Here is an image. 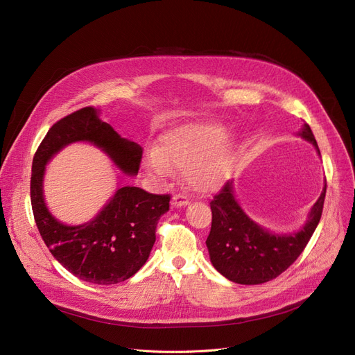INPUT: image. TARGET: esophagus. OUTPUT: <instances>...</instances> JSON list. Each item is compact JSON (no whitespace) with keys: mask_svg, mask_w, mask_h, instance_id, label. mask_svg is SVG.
Listing matches in <instances>:
<instances>
[{"mask_svg":"<svg viewBox=\"0 0 355 355\" xmlns=\"http://www.w3.org/2000/svg\"><path fill=\"white\" fill-rule=\"evenodd\" d=\"M171 203H173L174 207H184L190 203V199L187 198L186 194H175L173 198V202H171Z\"/></svg>","mask_w":355,"mask_h":355,"instance_id":"1","label":"esophagus"}]
</instances>
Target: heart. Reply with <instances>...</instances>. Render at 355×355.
Wrapping results in <instances>:
<instances>
[{
    "mask_svg": "<svg viewBox=\"0 0 355 355\" xmlns=\"http://www.w3.org/2000/svg\"><path fill=\"white\" fill-rule=\"evenodd\" d=\"M227 135V128L218 123L175 127L161 137L159 150L146 153L144 164L159 175H169L173 166L187 169V180L194 189L212 191L231 174L232 152L222 143Z\"/></svg>",
    "mask_w": 355,
    "mask_h": 355,
    "instance_id": "heart-1",
    "label": "heart"
}]
</instances>
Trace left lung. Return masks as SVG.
I'll return each instance as SVG.
<instances>
[{
  "label": "left lung",
  "mask_w": 355,
  "mask_h": 355,
  "mask_svg": "<svg viewBox=\"0 0 355 355\" xmlns=\"http://www.w3.org/2000/svg\"><path fill=\"white\" fill-rule=\"evenodd\" d=\"M298 135L313 143L320 155L307 123ZM324 196L326 184L306 225L294 234L279 235L261 228L244 214L234 198L232 181H227L211 202L212 227L206 245L214 268L227 279L243 285L263 284L279 277L303 253L319 225Z\"/></svg>",
  "instance_id": "obj_1"
}]
</instances>
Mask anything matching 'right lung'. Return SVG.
I'll return each instance as SVG.
<instances>
[{"label":"right lung","instance_id":"add662e5","mask_svg":"<svg viewBox=\"0 0 355 355\" xmlns=\"http://www.w3.org/2000/svg\"><path fill=\"white\" fill-rule=\"evenodd\" d=\"M74 141H89L107 153L123 173H139L141 148L103 123L86 107L52 125L33 156L31 200L35 222L49 252L78 279L112 285L128 279L146 263L156 240V225L168 212L169 194L120 187L102 211L86 224L64 225L51 215L44 199L45 165Z\"/></svg>","mask_w":355,"mask_h":355}]
</instances>
